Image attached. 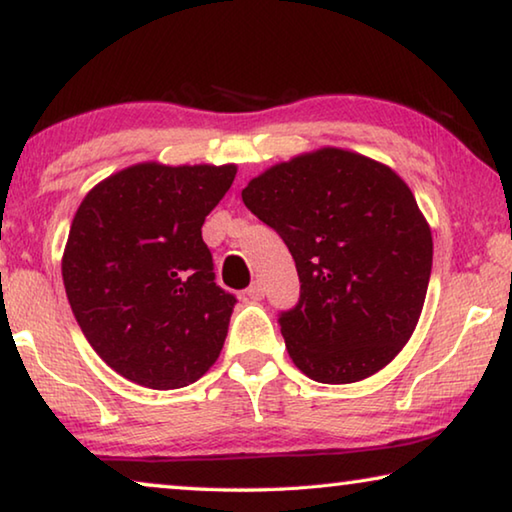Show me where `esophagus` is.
I'll list each match as a JSON object with an SVG mask.
<instances>
[{
	"label": "esophagus",
	"instance_id": "obj_1",
	"mask_svg": "<svg viewBox=\"0 0 512 512\" xmlns=\"http://www.w3.org/2000/svg\"><path fill=\"white\" fill-rule=\"evenodd\" d=\"M246 296H248L250 300H262V298H264L262 282H253V284H250V287L246 289Z\"/></svg>",
	"mask_w": 512,
	"mask_h": 512
}]
</instances>
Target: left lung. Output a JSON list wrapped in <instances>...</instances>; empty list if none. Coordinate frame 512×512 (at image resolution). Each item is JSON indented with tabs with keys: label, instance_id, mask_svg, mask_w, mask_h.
Wrapping results in <instances>:
<instances>
[{
	"label": "left lung",
	"instance_id": "obj_1",
	"mask_svg": "<svg viewBox=\"0 0 512 512\" xmlns=\"http://www.w3.org/2000/svg\"><path fill=\"white\" fill-rule=\"evenodd\" d=\"M241 198L296 259L298 305L277 318L293 363L320 384L388 366L418 325L433 259L409 185L386 164L327 146L275 164Z\"/></svg>",
	"mask_w": 512,
	"mask_h": 512
}]
</instances>
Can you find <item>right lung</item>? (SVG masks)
Here are the masks:
<instances>
[{"label":"right lung","instance_id":"add662e5","mask_svg":"<svg viewBox=\"0 0 512 512\" xmlns=\"http://www.w3.org/2000/svg\"><path fill=\"white\" fill-rule=\"evenodd\" d=\"M235 164L142 162L74 214L63 255L69 307L94 352L135 384L171 391L219 359L237 298L214 282L201 228Z\"/></svg>","mask_w":512,"mask_h":512}]
</instances>
